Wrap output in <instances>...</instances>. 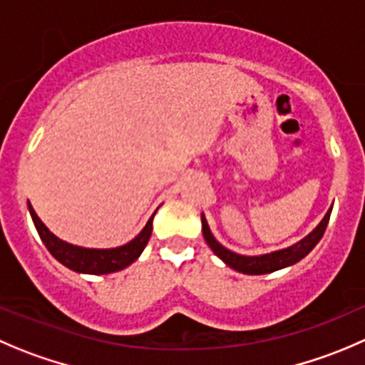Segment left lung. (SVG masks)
<instances>
[{"label":"left lung","mask_w":365,"mask_h":365,"mask_svg":"<svg viewBox=\"0 0 365 365\" xmlns=\"http://www.w3.org/2000/svg\"><path fill=\"white\" fill-rule=\"evenodd\" d=\"M330 214H331V208L327 212L323 221L316 226V230L310 232L309 235H307L305 239L299 240V242L292 244V246L285 247V250L272 251V253H267V255H258V257L237 255L233 253V251L226 250L225 246H221V244L214 239V235H212L205 215H201V225H203V237L205 240H207V244L226 265H230V267L235 269V271L244 272V274H267V272L289 267V265L296 264V262L302 260L303 257H307V255L316 247V244L319 242L321 237H323L324 230H327L328 226V221H330Z\"/></svg>","instance_id":"obj_1"}]
</instances>
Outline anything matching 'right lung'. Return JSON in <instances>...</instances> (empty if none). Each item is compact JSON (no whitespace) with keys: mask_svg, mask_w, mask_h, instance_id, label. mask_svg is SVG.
<instances>
[{"mask_svg":"<svg viewBox=\"0 0 365 365\" xmlns=\"http://www.w3.org/2000/svg\"><path fill=\"white\" fill-rule=\"evenodd\" d=\"M28 210H30L35 228H37L38 235H41L42 242L48 247L49 253L62 265L76 272H85V274H108V272L121 271V269L128 267L132 262H135L139 255L143 253L144 247H146L148 240H150L155 215H151L143 232L125 246L110 247V250H88V247L73 246V244L60 240L58 237L53 235L46 228V225L38 219V215L35 214L34 207L30 203H28Z\"/></svg>","mask_w":365,"mask_h":365,"instance_id":"1","label":"right lung"}]
</instances>
